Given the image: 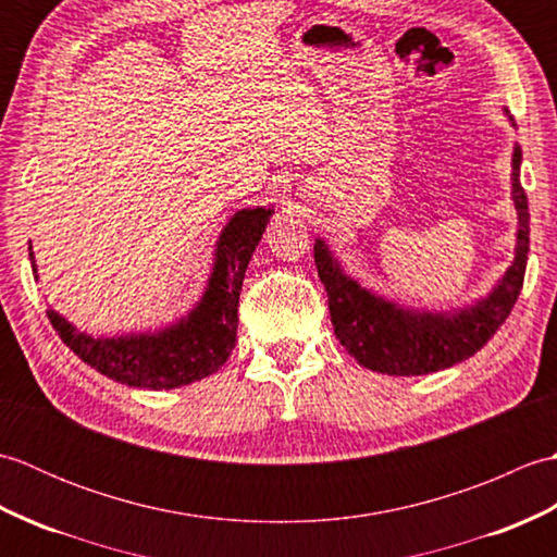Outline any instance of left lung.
<instances>
[{
  "mask_svg": "<svg viewBox=\"0 0 557 557\" xmlns=\"http://www.w3.org/2000/svg\"><path fill=\"white\" fill-rule=\"evenodd\" d=\"M515 126L510 112L503 110ZM522 148L512 150V203L517 210L515 258L493 289L449 311L413 309L383 297L345 272L325 239H315L313 258L325 285L330 321L339 345L366 369L387 375H425L449 369L486 345L522 292L529 253V203L522 184Z\"/></svg>",
  "mask_w": 557,
  "mask_h": 557,
  "instance_id": "8db88e82",
  "label": "left lung"
}]
</instances>
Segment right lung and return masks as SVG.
Wrapping results in <instances>:
<instances>
[{
	"label": "right lung",
	"instance_id": "1",
	"mask_svg": "<svg viewBox=\"0 0 557 557\" xmlns=\"http://www.w3.org/2000/svg\"><path fill=\"white\" fill-rule=\"evenodd\" d=\"M272 212H275L272 206L234 212L215 242L203 294L194 309L170 325L96 337L78 330L52 306L47 309V318L81 361L128 387L174 389L218 373L234 349L236 325H239L236 306H239L244 275ZM28 256L33 275L38 277L30 244Z\"/></svg>",
	"mask_w": 557,
	"mask_h": 557
}]
</instances>
